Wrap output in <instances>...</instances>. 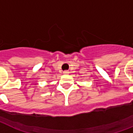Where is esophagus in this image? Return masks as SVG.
Instances as JSON below:
<instances>
[{"mask_svg": "<svg viewBox=\"0 0 133 133\" xmlns=\"http://www.w3.org/2000/svg\"><path fill=\"white\" fill-rule=\"evenodd\" d=\"M69 73V72L68 71H64V74H68Z\"/></svg>", "mask_w": 133, "mask_h": 133, "instance_id": "34e87169", "label": "esophagus"}]
</instances>
